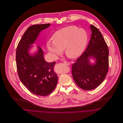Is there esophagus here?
<instances>
[{
    "instance_id": "esophagus-1",
    "label": "esophagus",
    "mask_w": 123,
    "mask_h": 123,
    "mask_svg": "<svg viewBox=\"0 0 123 123\" xmlns=\"http://www.w3.org/2000/svg\"><path fill=\"white\" fill-rule=\"evenodd\" d=\"M63 62L65 64H66L67 65H70V62H67V61H64Z\"/></svg>"
}]
</instances>
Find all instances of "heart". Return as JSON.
<instances>
[{
  "instance_id": "obj_1",
  "label": "heart",
  "mask_w": 123,
  "mask_h": 123,
  "mask_svg": "<svg viewBox=\"0 0 123 123\" xmlns=\"http://www.w3.org/2000/svg\"><path fill=\"white\" fill-rule=\"evenodd\" d=\"M88 36L83 29L70 26L57 31L53 35V41L47 42V47L53 57L56 58L65 48L66 54L70 58L80 56L86 46Z\"/></svg>"
}]
</instances>
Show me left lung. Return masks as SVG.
I'll return each instance as SVG.
<instances>
[{
	"mask_svg": "<svg viewBox=\"0 0 123 123\" xmlns=\"http://www.w3.org/2000/svg\"><path fill=\"white\" fill-rule=\"evenodd\" d=\"M91 38L86 49L72 65V74L77 85L84 90H92L105 80L109 69V49L99 30L91 25ZM93 57L96 63L91 65Z\"/></svg>",
	"mask_w": 123,
	"mask_h": 123,
	"instance_id": "obj_1",
	"label": "left lung"
}]
</instances>
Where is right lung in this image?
Here are the masks:
<instances>
[{"mask_svg": "<svg viewBox=\"0 0 123 123\" xmlns=\"http://www.w3.org/2000/svg\"><path fill=\"white\" fill-rule=\"evenodd\" d=\"M50 24H39L28 28L17 45L16 63L18 75L22 83L32 93L46 96L55 89L58 77L53 67L56 62L49 63L43 58V51L40 47L37 53L31 56L28 51L43 30Z\"/></svg>", "mask_w": 123, "mask_h": 123, "instance_id": "right-lung-1", "label": "right lung"}]
</instances>
